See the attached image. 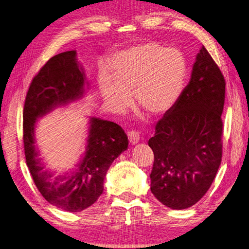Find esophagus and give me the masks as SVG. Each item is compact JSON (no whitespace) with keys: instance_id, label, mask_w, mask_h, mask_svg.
Masks as SVG:
<instances>
[{"instance_id":"34e87169","label":"esophagus","mask_w":249,"mask_h":249,"mask_svg":"<svg viewBox=\"0 0 249 249\" xmlns=\"http://www.w3.org/2000/svg\"><path fill=\"white\" fill-rule=\"evenodd\" d=\"M128 139L131 144H137L140 141V133L137 130L128 131Z\"/></svg>"}]
</instances>
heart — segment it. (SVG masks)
Returning <instances> with one entry per match:
<instances>
[{"label": "heart", "mask_w": 249, "mask_h": 249, "mask_svg": "<svg viewBox=\"0 0 249 249\" xmlns=\"http://www.w3.org/2000/svg\"><path fill=\"white\" fill-rule=\"evenodd\" d=\"M187 62L181 50L147 42L118 53L110 64V78L102 74L99 88L107 105L123 110L128 94L149 116L159 117L175 106L186 79Z\"/></svg>", "instance_id": "b5f03b06"}]
</instances>
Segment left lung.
<instances>
[{"instance_id":"left-lung-1","label":"left lung","mask_w":249,"mask_h":249,"mask_svg":"<svg viewBox=\"0 0 249 249\" xmlns=\"http://www.w3.org/2000/svg\"><path fill=\"white\" fill-rule=\"evenodd\" d=\"M224 101V76L203 46L188 85L148 141L155 155L150 190L163 205L186 209L213 184L222 160Z\"/></svg>"}]
</instances>
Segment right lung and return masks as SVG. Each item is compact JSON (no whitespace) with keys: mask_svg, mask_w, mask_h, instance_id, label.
I'll return each instance as SVG.
<instances>
[{"mask_svg":"<svg viewBox=\"0 0 249 249\" xmlns=\"http://www.w3.org/2000/svg\"><path fill=\"white\" fill-rule=\"evenodd\" d=\"M88 85L74 50L53 56L31 81L23 111V142L26 164L36 188L50 204L69 213L91 206L104 189V178L112 162L128 147V138L118 124L89 120L84 157L71 174L53 176L36 147V120L55 107L83 97Z\"/></svg>","mask_w":249,"mask_h":249,"instance_id":"right-lung-1","label":"right lung"}]
</instances>
